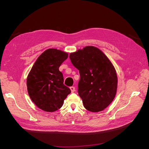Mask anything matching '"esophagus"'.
<instances>
[{"label":"esophagus","mask_w":149,"mask_h":149,"mask_svg":"<svg viewBox=\"0 0 149 149\" xmlns=\"http://www.w3.org/2000/svg\"><path fill=\"white\" fill-rule=\"evenodd\" d=\"M70 88V90H71V93H74L75 91V88L74 86H71Z\"/></svg>","instance_id":"1"}]
</instances>
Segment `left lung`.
<instances>
[{
	"label": "left lung",
	"mask_w": 149,
	"mask_h": 149,
	"mask_svg": "<svg viewBox=\"0 0 149 149\" xmlns=\"http://www.w3.org/2000/svg\"><path fill=\"white\" fill-rule=\"evenodd\" d=\"M70 58L79 71L78 91L84 107L93 112L103 111L116 94L118 76L114 66L101 49L93 46L71 53Z\"/></svg>",
	"instance_id": "1"
}]
</instances>
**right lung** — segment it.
<instances>
[{"instance_id":"obj_1","label":"right lung","mask_w":149,"mask_h":149,"mask_svg":"<svg viewBox=\"0 0 149 149\" xmlns=\"http://www.w3.org/2000/svg\"><path fill=\"white\" fill-rule=\"evenodd\" d=\"M68 56L60 49L49 48L43 52L29 72L26 78L29 95L35 104L46 112L60 109L71 93L63 84V76L59 67Z\"/></svg>"}]
</instances>
